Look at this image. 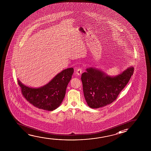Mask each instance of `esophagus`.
<instances>
[{
    "label": "esophagus",
    "mask_w": 151,
    "mask_h": 151,
    "mask_svg": "<svg viewBox=\"0 0 151 151\" xmlns=\"http://www.w3.org/2000/svg\"><path fill=\"white\" fill-rule=\"evenodd\" d=\"M82 72H83V70H82L81 68H78V69H77V70H76V74L77 75L80 76V75L82 74Z\"/></svg>",
    "instance_id": "34e87169"
}]
</instances>
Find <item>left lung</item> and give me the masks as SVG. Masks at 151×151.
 I'll return each mask as SVG.
<instances>
[{
    "label": "left lung",
    "instance_id": "8db88e82",
    "mask_svg": "<svg viewBox=\"0 0 151 151\" xmlns=\"http://www.w3.org/2000/svg\"><path fill=\"white\" fill-rule=\"evenodd\" d=\"M81 75L83 94L88 105L93 109L105 106L114 102L128 83L134 68L129 67L115 77L108 76L96 68L86 69Z\"/></svg>",
    "mask_w": 151,
    "mask_h": 151
}]
</instances>
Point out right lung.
I'll return each mask as SVG.
<instances>
[{
	"label": "right lung",
	"mask_w": 151,
	"mask_h": 151,
	"mask_svg": "<svg viewBox=\"0 0 151 151\" xmlns=\"http://www.w3.org/2000/svg\"><path fill=\"white\" fill-rule=\"evenodd\" d=\"M74 73L73 68H68L57 74L49 83L38 88L29 87L18 80L22 95L35 107L53 111L61 105L66 89Z\"/></svg>",
	"instance_id": "right-lung-1"
}]
</instances>
